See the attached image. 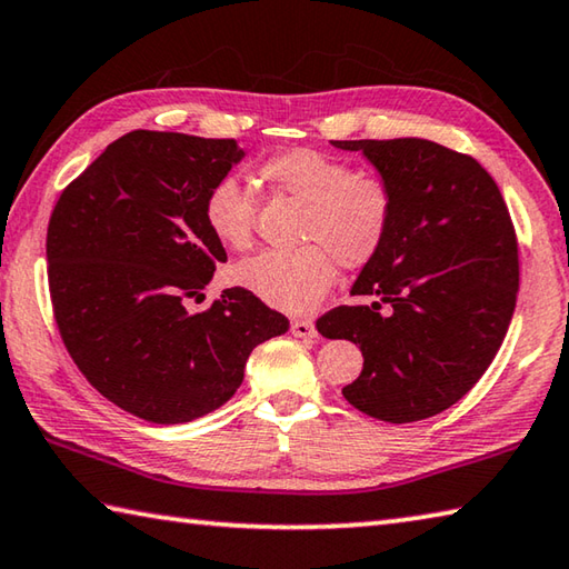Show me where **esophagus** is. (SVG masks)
I'll list each match as a JSON object with an SVG mask.
<instances>
[{"mask_svg":"<svg viewBox=\"0 0 569 569\" xmlns=\"http://www.w3.org/2000/svg\"><path fill=\"white\" fill-rule=\"evenodd\" d=\"M291 333H293L296 338H316L313 320H308V318H296V320H291Z\"/></svg>","mask_w":569,"mask_h":569,"instance_id":"1","label":"esophagus"}]
</instances>
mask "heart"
Returning <instances> with one entry per match:
<instances>
[{"label":"heart","mask_w":569,"mask_h":569,"mask_svg":"<svg viewBox=\"0 0 569 569\" xmlns=\"http://www.w3.org/2000/svg\"><path fill=\"white\" fill-rule=\"evenodd\" d=\"M261 177L306 203L301 241L291 251H261L236 266V281L261 301L306 313L336 283L338 263L363 268L383 249L396 216V196L376 171L318 149H286L261 163ZM203 221L216 241L233 251L253 241V199L246 183L226 173L203 196Z\"/></svg>","instance_id":"obj_1"}]
</instances>
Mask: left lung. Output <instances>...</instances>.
I'll list each match as a JSON object with an SVG mask.
<instances>
[{
	"instance_id": "1",
	"label": "left lung",
	"mask_w": 569,
	"mask_h": 569,
	"mask_svg": "<svg viewBox=\"0 0 569 569\" xmlns=\"http://www.w3.org/2000/svg\"><path fill=\"white\" fill-rule=\"evenodd\" d=\"M392 196L388 241L350 296L316 320L353 340L363 370L343 388L350 406L386 422L448 410L492 363L518 301V236L498 183L468 153L428 139H360Z\"/></svg>"
}]
</instances>
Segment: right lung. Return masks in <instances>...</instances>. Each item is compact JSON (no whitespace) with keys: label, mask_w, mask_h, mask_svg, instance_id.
<instances>
[{"label":"right lung","mask_w":569,"mask_h":569,"mask_svg":"<svg viewBox=\"0 0 569 569\" xmlns=\"http://www.w3.org/2000/svg\"><path fill=\"white\" fill-rule=\"evenodd\" d=\"M243 151L233 139L137 129L61 191L47 229V276L71 360L113 406L177 426L221 408L251 350L288 318L236 286L201 313L221 241L203 196Z\"/></svg>","instance_id":"right-lung-1"}]
</instances>
